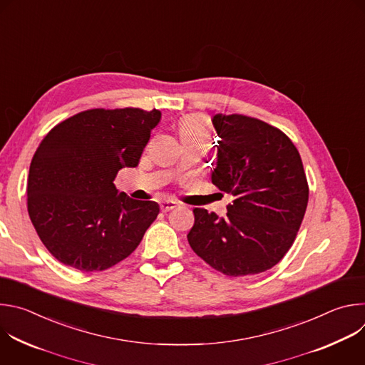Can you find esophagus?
I'll list each match as a JSON object with an SVG mask.
<instances>
[{"label": "esophagus", "instance_id": "obj_1", "mask_svg": "<svg viewBox=\"0 0 365 365\" xmlns=\"http://www.w3.org/2000/svg\"><path fill=\"white\" fill-rule=\"evenodd\" d=\"M176 206H178V203H176L175 200H163V202L160 203V210H162L163 212H169V211L175 210Z\"/></svg>", "mask_w": 365, "mask_h": 365}]
</instances>
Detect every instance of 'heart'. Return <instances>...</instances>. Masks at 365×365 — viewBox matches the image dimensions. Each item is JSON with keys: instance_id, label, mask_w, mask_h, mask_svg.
<instances>
[{"instance_id": "heart-1", "label": "heart", "mask_w": 365, "mask_h": 365, "mask_svg": "<svg viewBox=\"0 0 365 365\" xmlns=\"http://www.w3.org/2000/svg\"><path fill=\"white\" fill-rule=\"evenodd\" d=\"M179 134L182 141H186V140L207 141L210 140V125H207L206 120H203L202 117L189 115L180 121Z\"/></svg>"}]
</instances>
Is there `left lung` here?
Instances as JSON below:
<instances>
[{
  "mask_svg": "<svg viewBox=\"0 0 365 365\" xmlns=\"http://www.w3.org/2000/svg\"><path fill=\"white\" fill-rule=\"evenodd\" d=\"M220 137L211 180L235 197L227 217L193 210L192 250L227 276L276 266L303 221L309 189L300 154L280 130L245 115L212 117Z\"/></svg>",
  "mask_w": 365,
  "mask_h": 365,
  "instance_id": "obj_1",
  "label": "left lung"
}]
</instances>
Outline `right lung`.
<instances>
[{
    "label": "right lung",
    "instance_id": "obj_1",
    "mask_svg": "<svg viewBox=\"0 0 365 365\" xmlns=\"http://www.w3.org/2000/svg\"><path fill=\"white\" fill-rule=\"evenodd\" d=\"M158 110H89L58 124L40 143L29 172L27 207L46 248L81 272L128 257L158 218V202L135 200L114 185L137 168Z\"/></svg>",
    "mask_w": 365,
    "mask_h": 365
}]
</instances>
